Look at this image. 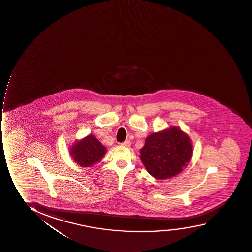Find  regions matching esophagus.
<instances>
[{"label":"esophagus","mask_w":252,"mask_h":252,"mask_svg":"<svg viewBox=\"0 0 252 252\" xmlns=\"http://www.w3.org/2000/svg\"><path fill=\"white\" fill-rule=\"evenodd\" d=\"M122 146H126V147H128V146H130L131 142L129 140H125L124 142L122 143Z\"/></svg>","instance_id":"esophagus-1"}]
</instances>
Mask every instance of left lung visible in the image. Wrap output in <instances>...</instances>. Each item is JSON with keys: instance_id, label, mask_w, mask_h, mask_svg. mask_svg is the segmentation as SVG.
Segmentation results:
<instances>
[{"instance_id": "left-lung-1", "label": "left lung", "mask_w": 252, "mask_h": 252, "mask_svg": "<svg viewBox=\"0 0 252 252\" xmlns=\"http://www.w3.org/2000/svg\"><path fill=\"white\" fill-rule=\"evenodd\" d=\"M190 140L178 127L152 133L140 150V159L148 173L158 179L179 174L190 161Z\"/></svg>"}]
</instances>
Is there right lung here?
Instances as JSON below:
<instances>
[{"instance_id": "1", "label": "right lung", "mask_w": 252, "mask_h": 252, "mask_svg": "<svg viewBox=\"0 0 252 252\" xmlns=\"http://www.w3.org/2000/svg\"><path fill=\"white\" fill-rule=\"evenodd\" d=\"M105 153L106 148L92 134L78 141L71 149L73 161L84 167H91L100 161Z\"/></svg>"}]
</instances>
